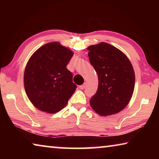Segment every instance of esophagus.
Returning <instances> with one entry per match:
<instances>
[{"mask_svg":"<svg viewBox=\"0 0 159 159\" xmlns=\"http://www.w3.org/2000/svg\"><path fill=\"white\" fill-rule=\"evenodd\" d=\"M85 86H86V83H83V85H80L79 86V88H80V89H81V90H83L84 89V88H85Z\"/></svg>","mask_w":159,"mask_h":159,"instance_id":"esophagus-1","label":"esophagus"}]
</instances>
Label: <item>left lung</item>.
<instances>
[{
    "label": "left lung",
    "instance_id": "left-lung-1",
    "mask_svg": "<svg viewBox=\"0 0 159 159\" xmlns=\"http://www.w3.org/2000/svg\"><path fill=\"white\" fill-rule=\"evenodd\" d=\"M88 50L99 79L90 106L102 116L117 114L128 105L133 96L135 77L132 64L124 53L107 43L90 45Z\"/></svg>",
    "mask_w": 159,
    "mask_h": 159
}]
</instances>
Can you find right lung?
Here are the masks:
<instances>
[{
  "label": "right lung",
  "mask_w": 159,
  "mask_h": 159,
  "mask_svg": "<svg viewBox=\"0 0 159 159\" xmlns=\"http://www.w3.org/2000/svg\"><path fill=\"white\" fill-rule=\"evenodd\" d=\"M73 51L58 42L39 48L29 59L24 74V85L29 100L42 111L54 114L67 104L76 85L66 65Z\"/></svg>",
  "instance_id": "1"
}]
</instances>
